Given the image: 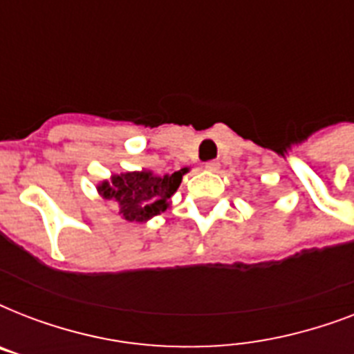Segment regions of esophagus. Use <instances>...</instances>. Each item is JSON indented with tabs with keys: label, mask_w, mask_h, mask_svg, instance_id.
I'll list each match as a JSON object with an SVG mask.
<instances>
[{
	"label": "esophagus",
	"mask_w": 354,
	"mask_h": 354,
	"mask_svg": "<svg viewBox=\"0 0 354 354\" xmlns=\"http://www.w3.org/2000/svg\"><path fill=\"white\" fill-rule=\"evenodd\" d=\"M218 167H221V163H218V161H215V160H211V161H207V163H205V169H207V171H211V172L218 171Z\"/></svg>",
	"instance_id": "1"
}]
</instances>
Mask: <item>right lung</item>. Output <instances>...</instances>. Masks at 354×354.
Segmentation results:
<instances>
[{"mask_svg":"<svg viewBox=\"0 0 354 354\" xmlns=\"http://www.w3.org/2000/svg\"><path fill=\"white\" fill-rule=\"evenodd\" d=\"M185 172L187 169H182L163 178L147 171L127 172L99 185V193L102 198L115 200L128 222H143L169 207V198L176 193Z\"/></svg>","mask_w":354,"mask_h":354,"instance_id":"1","label":"right lung"}]
</instances>
